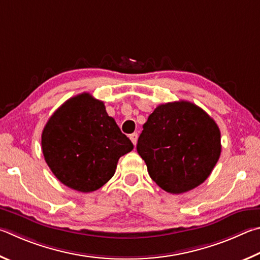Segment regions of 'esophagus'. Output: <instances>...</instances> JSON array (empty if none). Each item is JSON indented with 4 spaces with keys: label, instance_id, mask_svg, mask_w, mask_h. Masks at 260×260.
<instances>
[{
    "label": "esophagus",
    "instance_id": "esophagus-1",
    "mask_svg": "<svg viewBox=\"0 0 260 260\" xmlns=\"http://www.w3.org/2000/svg\"><path fill=\"white\" fill-rule=\"evenodd\" d=\"M129 137H130L131 142H133V144L136 146V145H137V142H138V134H133V135H130Z\"/></svg>",
    "mask_w": 260,
    "mask_h": 260
}]
</instances>
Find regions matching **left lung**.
I'll list each match as a JSON object with an SVG mask.
<instances>
[{"mask_svg": "<svg viewBox=\"0 0 260 260\" xmlns=\"http://www.w3.org/2000/svg\"><path fill=\"white\" fill-rule=\"evenodd\" d=\"M137 152L162 189L185 193L201 185L219 160L220 130L193 103L162 104L143 125Z\"/></svg>", "mask_w": 260, "mask_h": 260, "instance_id": "left-lung-1", "label": "left lung"}]
</instances>
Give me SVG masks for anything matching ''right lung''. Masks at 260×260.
I'll use <instances>...</instances> for the list:
<instances>
[{"label": "right lung", "instance_id": "right-lung-1", "mask_svg": "<svg viewBox=\"0 0 260 260\" xmlns=\"http://www.w3.org/2000/svg\"><path fill=\"white\" fill-rule=\"evenodd\" d=\"M41 144L57 179L82 193L106 184L115 174L118 158L134 149L102 100L88 92L70 98L52 114Z\"/></svg>", "mask_w": 260, "mask_h": 260}]
</instances>
